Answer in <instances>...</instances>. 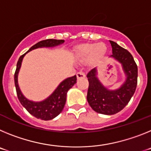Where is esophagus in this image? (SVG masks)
I'll return each mask as SVG.
<instances>
[{
	"label": "esophagus",
	"mask_w": 151,
	"mask_h": 151,
	"mask_svg": "<svg viewBox=\"0 0 151 151\" xmlns=\"http://www.w3.org/2000/svg\"><path fill=\"white\" fill-rule=\"evenodd\" d=\"M76 76L78 79H79V78H85V74L83 73V72L80 71L78 72V73H77Z\"/></svg>",
	"instance_id": "esophagus-1"
}]
</instances>
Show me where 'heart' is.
<instances>
[{
  "instance_id": "1",
  "label": "heart",
  "mask_w": 151,
  "mask_h": 151,
  "mask_svg": "<svg viewBox=\"0 0 151 151\" xmlns=\"http://www.w3.org/2000/svg\"><path fill=\"white\" fill-rule=\"evenodd\" d=\"M106 47L104 43L85 44L78 47L76 50L75 58L78 61H85L90 57L93 62L101 59L106 54Z\"/></svg>"
}]
</instances>
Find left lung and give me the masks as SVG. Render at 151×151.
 <instances>
[{
    "instance_id": "8db88e82",
    "label": "left lung",
    "mask_w": 151,
    "mask_h": 151,
    "mask_svg": "<svg viewBox=\"0 0 151 151\" xmlns=\"http://www.w3.org/2000/svg\"><path fill=\"white\" fill-rule=\"evenodd\" d=\"M113 54L110 58L118 61L122 66L125 79L119 88L110 90L101 83L97 77V67L87 74L89 82L87 100L95 112L105 115H113L128 104L135 91L138 82V66L132 55L117 43L110 41Z\"/></svg>"
}]
</instances>
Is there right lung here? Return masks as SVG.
Wrapping results in <instances>:
<instances>
[{"instance_id": "obj_1", "label": "right lung", "mask_w": 151, "mask_h": 151, "mask_svg": "<svg viewBox=\"0 0 151 151\" xmlns=\"http://www.w3.org/2000/svg\"><path fill=\"white\" fill-rule=\"evenodd\" d=\"M64 40L47 39L41 41L33 45L26 53L19 58L17 69L14 74L16 90L18 99L21 104L26 108L30 114L42 120H50L59 115L63 110L66 101V94L69 89L76 83V76L64 79L59 84L54 92L46 99L41 101H33L26 98L21 91L18 83V75L21 68L22 60L27 53L31 50L41 47H54L64 43Z\"/></svg>"}]
</instances>
